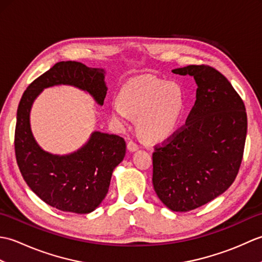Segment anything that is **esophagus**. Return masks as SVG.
<instances>
[{
  "instance_id": "esophagus-1",
  "label": "esophagus",
  "mask_w": 262,
  "mask_h": 262,
  "mask_svg": "<svg viewBox=\"0 0 262 262\" xmlns=\"http://www.w3.org/2000/svg\"><path fill=\"white\" fill-rule=\"evenodd\" d=\"M127 148H128V151H129V152H135L138 149V145L135 142L130 141V142L127 143Z\"/></svg>"
}]
</instances>
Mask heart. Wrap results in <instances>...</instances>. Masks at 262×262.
<instances>
[{
	"label": "heart",
	"mask_w": 262,
	"mask_h": 262,
	"mask_svg": "<svg viewBox=\"0 0 262 262\" xmlns=\"http://www.w3.org/2000/svg\"><path fill=\"white\" fill-rule=\"evenodd\" d=\"M185 108V96L177 83L154 76H141L122 86L119 100L111 104V114L121 124L137 117V128L149 141H159L173 133Z\"/></svg>",
	"instance_id": "obj_1"
}]
</instances>
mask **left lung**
<instances>
[{"mask_svg":"<svg viewBox=\"0 0 262 262\" xmlns=\"http://www.w3.org/2000/svg\"><path fill=\"white\" fill-rule=\"evenodd\" d=\"M193 76L196 101L185 126L153 153V187L166 207L189 211L207 204L234 182L242 162L248 118L226 77L207 65L172 70Z\"/></svg>","mask_w":262,"mask_h":262,"instance_id":"obj_1","label":"left lung"}]
</instances>
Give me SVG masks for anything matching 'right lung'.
<instances>
[{
    "mask_svg": "<svg viewBox=\"0 0 262 262\" xmlns=\"http://www.w3.org/2000/svg\"><path fill=\"white\" fill-rule=\"evenodd\" d=\"M104 73L103 69L88 68L79 62H59L33 81L20 100L14 134L16 163L31 190L59 210L88 214L102 203L113 172L125 158L126 143L118 135L96 130L73 153L43 151L31 132L32 103L43 89L63 84L88 92L102 105L108 90Z\"/></svg>",
    "mask_w": 262,
    "mask_h": 262,
    "instance_id": "add662e5",
    "label": "right lung"
}]
</instances>
